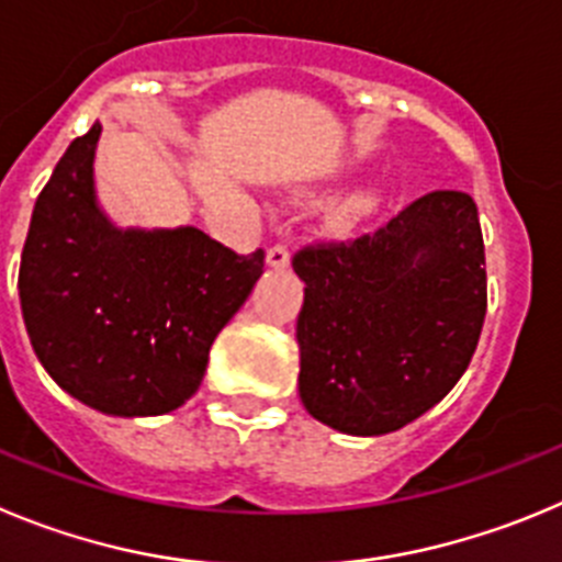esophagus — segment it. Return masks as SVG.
Segmentation results:
<instances>
[{
	"instance_id": "34e87169",
	"label": "esophagus",
	"mask_w": 562,
	"mask_h": 562,
	"mask_svg": "<svg viewBox=\"0 0 562 562\" xmlns=\"http://www.w3.org/2000/svg\"><path fill=\"white\" fill-rule=\"evenodd\" d=\"M266 263H269L271 269L282 271L291 266V255H288V249L282 244H274L269 251H266Z\"/></svg>"
}]
</instances>
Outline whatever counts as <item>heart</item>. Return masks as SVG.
Returning <instances> with one entry per match:
<instances>
[{
  "label": "heart",
  "mask_w": 562,
  "mask_h": 562,
  "mask_svg": "<svg viewBox=\"0 0 562 562\" xmlns=\"http://www.w3.org/2000/svg\"><path fill=\"white\" fill-rule=\"evenodd\" d=\"M382 204V188L376 182H360V186L349 188V191L340 193L333 202L329 210V218H333L338 227H355V224L366 222L380 210Z\"/></svg>",
  "instance_id": "obj_1"
}]
</instances>
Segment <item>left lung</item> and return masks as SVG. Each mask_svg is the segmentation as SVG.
Returning <instances> with one entry per match:
<instances>
[{"mask_svg":"<svg viewBox=\"0 0 562 562\" xmlns=\"http://www.w3.org/2000/svg\"><path fill=\"white\" fill-rule=\"evenodd\" d=\"M299 400L346 435H385L438 405L471 363L485 322L476 204L435 191L355 244L302 249Z\"/></svg>","mask_w":562,"mask_h":562,"instance_id":"1","label":"left lung"}]
</instances>
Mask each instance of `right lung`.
<instances>
[{"label": "right lung", "mask_w": 562, "mask_h": 562, "mask_svg": "<svg viewBox=\"0 0 562 562\" xmlns=\"http://www.w3.org/2000/svg\"><path fill=\"white\" fill-rule=\"evenodd\" d=\"M102 124L68 144L33 210L19 299L46 374L104 416H166L202 385L210 346L263 274L202 229L119 227L97 196Z\"/></svg>", "instance_id": "add662e5"}]
</instances>
